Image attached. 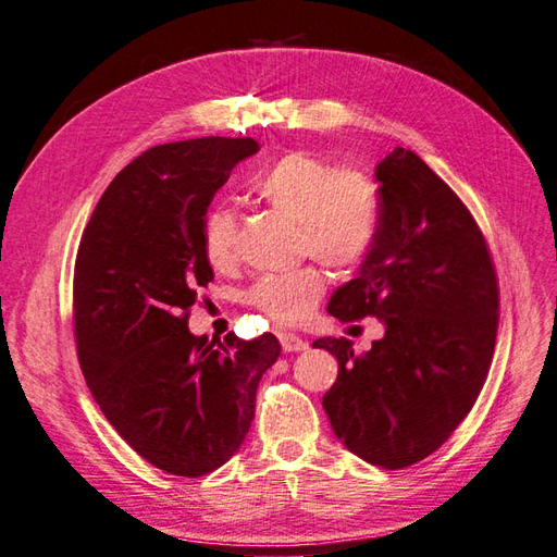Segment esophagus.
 Listing matches in <instances>:
<instances>
[{"label":"esophagus","mask_w":557,"mask_h":557,"mask_svg":"<svg viewBox=\"0 0 557 557\" xmlns=\"http://www.w3.org/2000/svg\"><path fill=\"white\" fill-rule=\"evenodd\" d=\"M276 336H278L283 350H288V352H299V350H307L309 348V342H305V339H301V336H297L293 332H283L281 330V332H276Z\"/></svg>","instance_id":"obj_1"}]
</instances>
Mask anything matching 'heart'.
<instances>
[{
    "label": "heart",
    "mask_w": 557,
    "mask_h": 557,
    "mask_svg": "<svg viewBox=\"0 0 557 557\" xmlns=\"http://www.w3.org/2000/svg\"><path fill=\"white\" fill-rule=\"evenodd\" d=\"M252 188L274 211L297 223V246L334 272H352L374 250L381 230L379 185L358 170L295 150L256 178ZM201 246L213 269L239 260V218L213 207L201 225ZM325 295V276L307 264L288 274H267L250 285L246 299L269 323H307Z\"/></svg>",
    "instance_id": "heart-1"
}]
</instances>
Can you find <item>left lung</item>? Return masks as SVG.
Segmentation results:
<instances>
[{
  "label": "left lung",
  "mask_w": 557,
  "mask_h": 557,
  "mask_svg": "<svg viewBox=\"0 0 557 557\" xmlns=\"http://www.w3.org/2000/svg\"><path fill=\"white\" fill-rule=\"evenodd\" d=\"M381 230L358 278L330 299L342 323L379 318L367 352L318 339L339 362L323 397L334 434L385 469L425 460L455 432L485 383L499 325L491 248L465 201L413 150L376 166Z\"/></svg>",
  "instance_id": "1"
}]
</instances>
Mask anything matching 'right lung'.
I'll use <instances>...</instances> for the list:
<instances>
[{"mask_svg":"<svg viewBox=\"0 0 557 557\" xmlns=\"http://www.w3.org/2000/svg\"><path fill=\"white\" fill-rule=\"evenodd\" d=\"M258 150L248 137L148 148L111 181L78 244L83 376L115 432L174 476H205L239 450L258 383L281 356L274 334L221 342L188 330L213 281L201 246L209 205Z\"/></svg>","mask_w":557,"mask_h":557,"instance_id":"add662e5","label":"right lung"}]
</instances>
